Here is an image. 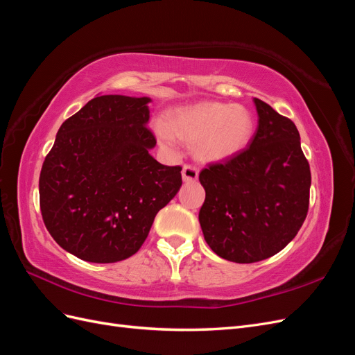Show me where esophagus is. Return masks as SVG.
I'll return each instance as SVG.
<instances>
[{
	"label": "esophagus",
	"instance_id": "1",
	"mask_svg": "<svg viewBox=\"0 0 355 355\" xmlns=\"http://www.w3.org/2000/svg\"><path fill=\"white\" fill-rule=\"evenodd\" d=\"M182 178H184L185 182H194L198 179V168L191 166V164H187L184 166V168H182Z\"/></svg>",
	"mask_w": 355,
	"mask_h": 355
}]
</instances>
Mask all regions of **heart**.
I'll return each instance as SVG.
<instances>
[{"instance_id":"b5f03b06","label":"heart","mask_w":355,"mask_h":355,"mask_svg":"<svg viewBox=\"0 0 355 355\" xmlns=\"http://www.w3.org/2000/svg\"><path fill=\"white\" fill-rule=\"evenodd\" d=\"M157 135L167 146L176 137L197 142L196 153L204 161H225L243 153L254 132L250 111L241 105L198 102L182 106L170 115L168 123H157Z\"/></svg>"}]
</instances>
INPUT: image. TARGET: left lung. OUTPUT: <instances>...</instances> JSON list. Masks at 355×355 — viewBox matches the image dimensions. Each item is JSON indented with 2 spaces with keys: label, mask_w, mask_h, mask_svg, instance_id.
<instances>
[{
  "label": "left lung",
  "mask_w": 355,
  "mask_h": 355,
  "mask_svg": "<svg viewBox=\"0 0 355 355\" xmlns=\"http://www.w3.org/2000/svg\"><path fill=\"white\" fill-rule=\"evenodd\" d=\"M257 128L249 148L200 173L204 240L223 259L253 263L295 239L308 213L311 171L292 120L253 99Z\"/></svg>",
  "instance_id": "8db88e82"
}]
</instances>
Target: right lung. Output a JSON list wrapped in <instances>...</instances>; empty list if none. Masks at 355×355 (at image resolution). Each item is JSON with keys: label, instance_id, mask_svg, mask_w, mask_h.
<instances>
[{"label": "right lung", "instance_id": "right-lung-1", "mask_svg": "<svg viewBox=\"0 0 355 355\" xmlns=\"http://www.w3.org/2000/svg\"><path fill=\"white\" fill-rule=\"evenodd\" d=\"M149 98L98 96L63 123L42 163L40 207L55 241L83 261L135 254L182 187L179 166L149 154Z\"/></svg>", "mask_w": 355, "mask_h": 355}]
</instances>
